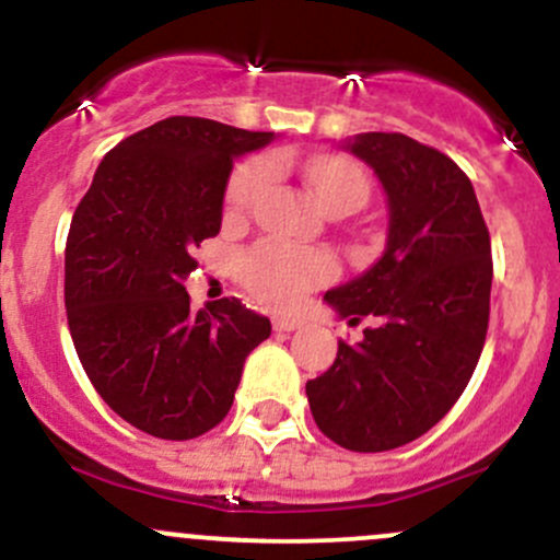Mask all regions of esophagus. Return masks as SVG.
I'll return each mask as SVG.
<instances>
[{
  "label": "esophagus",
  "instance_id": "34e87169",
  "mask_svg": "<svg viewBox=\"0 0 560 560\" xmlns=\"http://www.w3.org/2000/svg\"><path fill=\"white\" fill-rule=\"evenodd\" d=\"M272 326L278 334H291V330H299L304 326V320H296V317H275Z\"/></svg>",
  "mask_w": 560,
  "mask_h": 560
}]
</instances>
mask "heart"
Returning a JSON list of instances; mask_svg holds the SVG:
<instances>
[{
	"instance_id": "1",
	"label": "heart",
	"mask_w": 560,
	"mask_h": 560,
	"mask_svg": "<svg viewBox=\"0 0 560 560\" xmlns=\"http://www.w3.org/2000/svg\"><path fill=\"white\" fill-rule=\"evenodd\" d=\"M272 178L269 162H248L237 167L226 186V210L243 213L256 202V197L267 189ZM306 182L312 195L323 208H334L339 202H358L363 206L369 195L365 176L345 158H315L306 165ZM334 275V261L328 254L315 248H299L288 243H261L240 258V278L250 288L256 299L269 306H293L304 296V291L326 282Z\"/></svg>"
}]
</instances>
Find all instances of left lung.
Masks as SVG:
<instances>
[{
    "label": "left lung",
    "mask_w": 560,
    "mask_h": 560,
    "mask_svg": "<svg viewBox=\"0 0 560 560\" xmlns=\"http://www.w3.org/2000/svg\"><path fill=\"white\" fill-rule=\"evenodd\" d=\"M341 149L387 197L382 256L326 291L339 317H374L358 345L306 382L323 435L350 451H389L424 435L470 382L489 328L491 240L470 178L402 133H358Z\"/></svg>",
    "instance_id": "obj_1"
}]
</instances>
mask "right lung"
Wrapping results in <instances>:
<instances>
[{
    "mask_svg": "<svg viewBox=\"0 0 560 560\" xmlns=\"http://www.w3.org/2000/svg\"><path fill=\"white\" fill-rule=\"evenodd\" d=\"M275 133L167 117L101 160L66 240V315L77 354L114 413L189 441L230 413L267 317L221 299L191 312V250L221 230L234 160Z\"/></svg>",
    "mask_w": 560,
    "mask_h": 560,
    "instance_id": "right-lung-1",
    "label": "right lung"
}]
</instances>
